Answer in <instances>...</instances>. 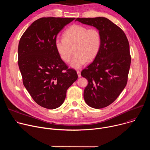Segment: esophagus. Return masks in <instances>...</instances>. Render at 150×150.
Returning a JSON list of instances; mask_svg holds the SVG:
<instances>
[{
  "label": "esophagus",
  "instance_id": "obj_1",
  "mask_svg": "<svg viewBox=\"0 0 150 150\" xmlns=\"http://www.w3.org/2000/svg\"><path fill=\"white\" fill-rule=\"evenodd\" d=\"M76 72H77V74H78V78L81 77V72H80L79 71H76Z\"/></svg>",
  "mask_w": 150,
  "mask_h": 150
}]
</instances>
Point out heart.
<instances>
[{
  "mask_svg": "<svg viewBox=\"0 0 150 150\" xmlns=\"http://www.w3.org/2000/svg\"><path fill=\"white\" fill-rule=\"evenodd\" d=\"M101 38L96 28L88 29L86 27L75 24L63 33V38H57L54 41L55 49L64 62L70 61L72 49L74 47L75 56L71 62V67L80 68L87 61L93 60L97 56L101 47Z\"/></svg>",
  "mask_w": 150,
  "mask_h": 150,
  "instance_id": "obj_1",
  "label": "heart"
}]
</instances>
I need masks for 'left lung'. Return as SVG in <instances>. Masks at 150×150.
Instances as JSON below:
<instances>
[{"label": "left lung", "instance_id": "obj_1", "mask_svg": "<svg viewBox=\"0 0 150 150\" xmlns=\"http://www.w3.org/2000/svg\"><path fill=\"white\" fill-rule=\"evenodd\" d=\"M75 21L94 27L101 34L100 51L81 75L88 82L83 91L85 103L94 109L104 108L115 101L126 85L131 61L129 42L123 30L106 18Z\"/></svg>", "mask_w": 150, "mask_h": 150}]
</instances>
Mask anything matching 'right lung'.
I'll return each mask as SVG.
<instances>
[{
  "label": "right lung",
  "instance_id": "obj_1",
  "mask_svg": "<svg viewBox=\"0 0 150 150\" xmlns=\"http://www.w3.org/2000/svg\"><path fill=\"white\" fill-rule=\"evenodd\" d=\"M75 18H41L26 30L18 45V66L24 87L33 100L48 109L60 107L77 79L54 46L58 33Z\"/></svg>",
  "mask_w": 150,
  "mask_h": 150
}]
</instances>
